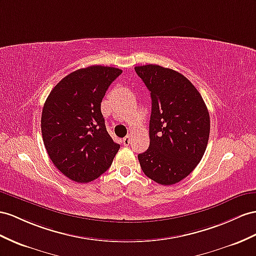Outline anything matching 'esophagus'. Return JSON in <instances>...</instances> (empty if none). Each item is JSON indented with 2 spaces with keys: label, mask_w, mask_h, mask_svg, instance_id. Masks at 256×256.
I'll list each match as a JSON object with an SVG mask.
<instances>
[{
  "label": "esophagus",
  "mask_w": 256,
  "mask_h": 256,
  "mask_svg": "<svg viewBox=\"0 0 256 256\" xmlns=\"http://www.w3.org/2000/svg\"><path fill=\"white\" fill-rule=\"evenodd\" d=\"M130 142V135H126V136L123 138V145H124V146H128Z\"/></svg>",
  "instance_id": "obj_1"
}]
</instances>
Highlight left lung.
<instances>
[{
  "mask_svg": "<svg viewBox=\"0 0 256 256\" xmlns=\"http://www.w3.org/2000/svg\"><path fill=\"white\" fill-rule=\"evenodd\" d=\"M152 96L149 148L138 154L142 172L161 185H173L190 174L206 152L210 114L192 83L159 64L135 67Z\"/></svg>",
  "mask_w": 256,
  "mask_h": 256,
  "instance_id": "8db88e82",
  "label": "left lung"
}]
</instances>
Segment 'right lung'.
<instances>
[{"mask_svg":"<svg viewBox=\"0 0 256 256\" xmlns=\"http://www.w3.org/2000/svg\"><path fill=\"white\" fill-rule=\"evenodd\" d=\"M121 69L90 66L66 76L42 110L44 146L52 162L71 180L88 182L107 171L120 145L108 134L100 102Z\"/></svg>","mask_w":256,"mask_h":256,"instance_id":"obj_1","label":"right lung"}]
</instances>
